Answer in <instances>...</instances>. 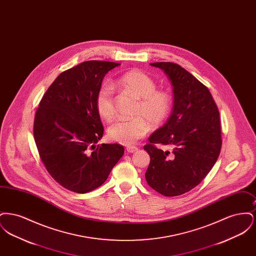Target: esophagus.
<instances>
[{"instance_id": "obj_1", "label": "esophagus", "mask_w": 256, "mask_h": 256, "mask_svg": "<svg viewBox=\"0 0 256 256\" xmlns=\"http://www.w3.org/2000/svg\"><path fill=\"white\" fill-rule=\"evenodd\" d=\"M137 150H138V148H137V146H130L126 148V152H130V154L135 152Z\"/></svg>"}]
</instances>
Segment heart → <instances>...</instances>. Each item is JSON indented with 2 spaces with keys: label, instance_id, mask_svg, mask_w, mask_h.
Instances as JSON below:
<instances>
[{
  "label": "heart",
  "instance_id": "1",
  "mask_svg": "<svg viewBox=\"0 0 256 256\" xmlns=\"http://www.w3.org/2000/svg\"><path fill=\"white\" fill-rule=\"evenodd\" d=\"M117 84L132 91L140 98V104L134 112L136 118L120 119L108 128L110 139L122 145H134L144 137L150 128L158 126L167 118L172 98L167 92L156 90L154 80L146 74L132 70L122 74ZM98 114L106 120H111L115 114L114 88L110 82L100 86L96 97Z\"/></svg>",
  "mask_w": 256,
  "mask_h": 256
}]
</instances>
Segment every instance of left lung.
Wrapping results in <instances>:
<instances>
[{
  "instance_id": "left-lung-1",
  "label": "left lung",
  "mask_w": 256,
  "mask_h": 256,
  "mask_svg": "<svg viewBox=\"0 0 256 256\" xmlns=\"http://www.w3.org/2000/svg\"><path fill=\"white\" fill-rule=\"evenodd\" d=\"M150 65L168 76L172 108L167 122L148 137L150 144L144 146L150 158L146 182L166 196L182 195L200 184L219 158V111L206 86L178 64ZM154 144H170L173 150L163 151Z\"/></svg>"
}]
</instances>
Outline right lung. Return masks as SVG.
<instances>
[{"instance_id": "add662e5", "label": "right lung", "mask_w": 256, "mask_h": 256, "mask_svg": "<svg viewBox=\"0 0 256 256\" xmlns=\"http://www.w3.org/2000/svg\"><path fill=\"white\" fill-rule=\"evenodd\" d=\"M119 65L86 61L61 73L37 108L34 136L40 158L50 174L70 191L84 194L100 186L124 152L120 144L96 145L104 134L98 90Z\"/></svg>"}]
</instances>
